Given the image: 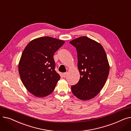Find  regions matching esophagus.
<instances>
[{"instance_id": "34e87169", "label": "esophagus", "mask_w": 131, "mask_h": 131, "mask_svg": "<svg viewBox=\"0 0 131 131\" xmlns=\"http://www.w3.org/2000/svg\"><path fill=\"white\" fill-rule=\"evenodd\" d=\"M67 72H65V73H63V77H64V78H66L67 77Z\"/></svg>"}]
</instances>
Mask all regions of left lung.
Instances as JSON below:
<instances>
[{
	"mask_svg": "<svg viewBox=\"0 0 131 131\" xmlns=\"http://www.w3.org/2000/svg\"><path fill=\"white\" fill-rule=\"evenodd\" d=\"M70 43L76 48L80 74L78 83L71 86L72 93L81 100L91 99L99 93L107 79L109 65L106 53L100 43L86 37Z\"/></svg>",
	"mask_w": 131,
	"mask_h": 131,
	"instance_id": "obj_1",
	"label": "left lung"
}]
</instances>
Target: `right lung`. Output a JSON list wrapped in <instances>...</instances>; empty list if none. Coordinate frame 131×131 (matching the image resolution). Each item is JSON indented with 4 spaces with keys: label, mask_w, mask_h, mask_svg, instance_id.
<instances>
[{
    "label": "right lung",
    "mask_w": 131,
    "mask_h": 131,
    "mask_svg": "<svg viewBox=\"0 0 131 131\" xmlns=\"http://www.w3.org/2000/svg\"><path fill=\"white\" fill-rule=\"evenodd\" d=\"M65 41L52 37L34 39L22 53L18 72L22 83L30 93L38 97L50 94L60 77L55 71L53 54Z\"/></svg>",
    "instance_id": "obj_1"
}]
</instances>
